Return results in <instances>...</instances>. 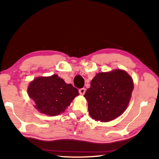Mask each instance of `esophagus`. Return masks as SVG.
I'll list each match as a JSON object with an SVG mask.
<instances>
[{
  "mask_svg": "<svg viewBox=\"0 0 159 159\" xmlns=\"http://www.w3.org/2000/svg\"><path fill=\"white\" fill-rule=\"evenodd\" d=\"M79 94H80L83 95V94H85V88H81V89H79Z\"/></svg>",
  "mask_w": 159,
  "mask_h": 159,
  "instance_id": "34e87169",
  "label": "esophagus"
}]
</instances>
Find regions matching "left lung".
I'll list each match as a JSON object with an SVG mask.
<instances>
[{
  "mask_svg": "<svg viewBox=\"0 0 159 159\" xmlns=\"http://www.w3.org/2000/svg\"><path fill=\"white\" fill-rule=\"evenodd\" d=\"M133 89V80L125 71L97 74L84 95L90 116L101 122L119 117L128 106Z\"/></svg>",
  "mask_w": 159,
  "mask_h": 159,
  "instance_id": "obj_1",
  "label": "left lung"
}]
</instances>
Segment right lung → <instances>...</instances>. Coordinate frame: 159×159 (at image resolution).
Wrapping results in <instances>:
<instances>
[{
  "mask_svg": "<svg viewBox=\"0 0 159 159\" xmlns=\"http://www.w3.org/2000/svg\"><path fill=\"white\" fill-rule=\"evenodd\" d=\"M27 92L34 102V107L49 116L63 113L79 94L76 88L67 84L57 74L36 78L30 83Z\"/></svg>",
  "mask_w": 159,
  "mask_h": 159,
  "instance_id": "add662e5",
  "label": "right lung"
}]
</instances>
